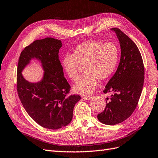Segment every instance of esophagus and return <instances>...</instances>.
I'll list each match as a JSON object with an SVG mask.
<instances>
[{
    "label": "esophagus",
    "instance_id": "obj_1",
    "mask_svg": "<svg viewBox=\"0 0 158 158\" xmlns=\"http://www.w3.org/2000/svg\"><path fill=\"white\" fill-rule=\"evenodd\" d=\"M82 98L84 100H85V101H89V100H90L92 98L91 97H85V96H84V97H82Z\"/></svg>",
    "mask_w": 158,
    "mask_h": 158
}]
</instances>
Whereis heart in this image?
<instances>
[{
  "label": "heart",
  "instance_id": "b5f03b06",
  "mask_svg": "<svg viewBox=\"0 0 158 158\" xmlns=\"http://www.w3.org/2000/svg\"><path fill=\"white\" fill-rule=\"evenodd\" d=\"M118 50L113 43L94 40L78 45L73 54L64 56L61 66L70 79L78 78L80 65H85L86 74L81 76L73 86V90L82 95L91 94L98 80L108 78L116 69Z\"/></svg>",
  "mask_w": 158,
  "mask_h": 158
}]
</instances>
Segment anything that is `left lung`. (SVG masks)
<instances>
[{
	"label": "left lung",
	"instance_id": "obj_1",
	"mask_svg": "<svg viewBox=\"0 0 158 158\" xmlns=\"http://www.w3.org/2000/svg\"><path fill=\"white\" fill-rule=\"evenodd\" d=\"M110 30L116 33L120 44L121 59L103 91L113 94L106 98L105 109L97 118L103 124L114 125L126 120L135 109L143 86L144 66L136 44L120 29Z\"/></svg>",
	"mask_w": 158,
	"mask_h": 158
}]
</instances>
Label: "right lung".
<instances>
[{
	"instance_id": "right-lung-1",
	"label": "right lung",
	"mask_w": 158,
	"mask_h": 158,
	"mask_svg": "<svg viewBox=\"0 0 158 158\" xmlns=\"http://www.w3.org/2000/svg\"><path fill=\"white\" fill-rule=\"evenodd\" d=\"M61 41L52 37L34 41L21 53L17 67V92L27 113L46 129H58L72 120L73 110L81 97H67L70 86L64 76L59 60ZM32 59L41 64L44 74L37 83L27 81L22 70Z\"/></svg>"
}]
</instances>
